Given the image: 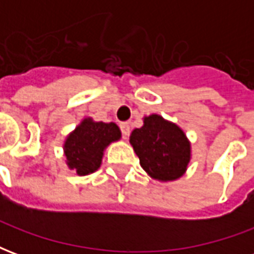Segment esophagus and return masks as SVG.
<instances>
[{
    "label": "esophagus",
    "mask_w": 254,
    "mask_h": 254,
    "mask_svg": "<svg viewBox=\"0 0 254 254\" xmlns=\"http://www.w3.org/2000/svg\"><path fill=\"white\" fill-rule=\"evenodd\" d=\"M120 127H121V132L124 136H127L130 133V125H129V122H121Z\"/></svg>",
    "instance_id": "1"
}]
</instances>
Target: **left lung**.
Masks as SVG:
<instances>
[{
	"label": "left lung",
	"mask_w": 254,
	"mask_h": 254,
	"mask_svg": "<svg viewBox=\"0 0 254 254\" xmlns=\"http://www.w3.org/2000/svg\"><path fill=\"white\" fill-rule=\"evenodd\" d=\"M130 144L141 167L155 180L174 181L187 171L190 144L185 133L158 114L144 118L143 127L130 134Z\"/></svg>",
	"instance_id": "1"
}]
</instances>
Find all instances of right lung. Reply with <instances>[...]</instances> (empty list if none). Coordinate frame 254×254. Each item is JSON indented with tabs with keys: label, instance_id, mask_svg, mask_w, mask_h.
I'll return each instance as SVG.
<instances>
[{
	"label": "right lung",
	"instance_id": "1",
	"mask_svg": "<svg viewBox=\"0 0 254 254\" xmlns=\"http://www.w3.org/2000/svg\"><path fill=\"white\" fill-rule=\"evenodd\" d=\"M121 138L120 127L114 122H95L85 118L66 137L64 152L69 169L78 176H87L100 167L105 148Z\"/></svg>",
	"mask_w": 254,
	"mask_h": 254
}]
</instances>
